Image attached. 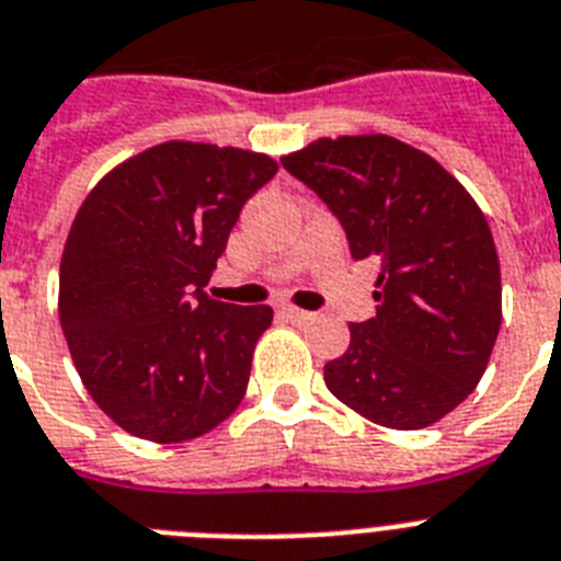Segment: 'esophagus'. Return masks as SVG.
I'll use <instances>...</instances> for the list:
<instances>
[{
	"instance_id": "obj_1",
	"label": "esophagus",
	"mask_w": 561,
	"mask_h": 561,
	"mask_svg": "<svg viewBox=\"0 0 561 561\" xmlns=\"http://www.w3.org/2000/svg\"><path fill=\"white\" fill-rule=\"evenodd\" d=\"M282 317L290 319L294 324H308L310 319H313V313H308V310L302 308H294V305H285V308H282Z\"/></svg>"
}]
</instances>
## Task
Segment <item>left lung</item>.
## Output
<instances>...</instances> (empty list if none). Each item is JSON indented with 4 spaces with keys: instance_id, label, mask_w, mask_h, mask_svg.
I'll return each mask as SVG.
<instances>
[{
    "instance_id": "8db88e82",
    "label": "left lung",
    "mask_w": 561,
    "mask_h": 561,
    "mask_svg": "<svg viewBox=\"0 0 561 561\" xmlns=\"http://www.w3.org/2000/svg\"><path fill=\"white\" fill-rule=\"evenodd\" d=\"M282 164L328 202L353 259H379L376 317L351 324L324 365L339 402L393 431H419L482 379L502 324V276L473 196L425 150L393 136L317 139Z\"/></svg>"
}]
</instances>
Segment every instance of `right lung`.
<instances>
[{"mask_svg": "<svg viewBox=\"0 0 561 561\" xmlns=\"http://www.w3.org/2000/svg\"><path fill=\"white\" fill-rule=\"evenodd\" d=\"M276 171L267 153L171 139L84 196L59 265V322L79 379L122 431L187 442L242 402L273 310L202 288Z\"/></svg>", "mask_w": 561, "mask_h": 561, "instance_id": "obj_1", "label": "right lung"}]
</instances>
